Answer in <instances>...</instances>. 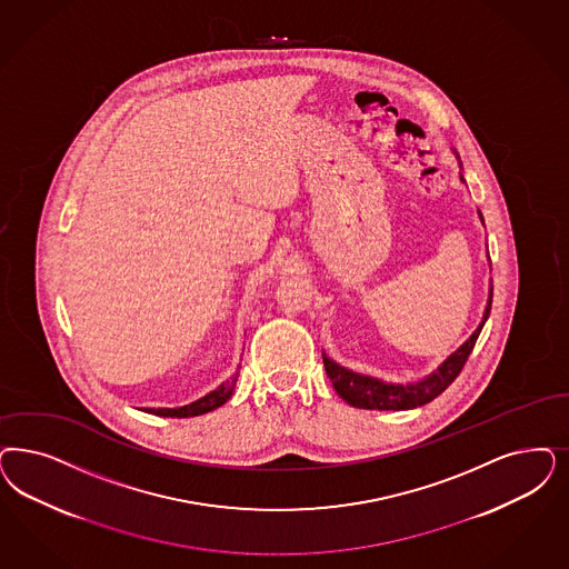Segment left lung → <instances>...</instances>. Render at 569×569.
Segmentation results:
<instances>
[{
	"mask_svg": "<svg viewBox=\"0 0 569 569\" xmlns=\"http://www.w3.org/2000/svg\"><path fill=\"white\" fill-rule=\"evenodd\" d=\"M481 216V212H479ZM483 220V216H481ZM491 311V290L488 298V307L483 319L479 323V328L472 332L469 340L435 370L427 378L413 382V385H391V382H382L372 376H363V373H355L342 366H338L330 357L323 355V366L326 372L332 380L336 392L353 408L361 410H413L420 408L425 403L432 401L435 397H439L441 392L450 387L451 382L458 378V373L462 372L470 351L481 333V328L486 326Z\"/></svg>",
	"mask_w": 569,
	"mask_h": 569,
	"instance_id": "1",
	"label": "left lung"
}]
</instances>
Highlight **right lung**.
<instances>
[{
	"label": "right lung",
	"mask_w": 569,
	"mask_h": 569,
	"mask_svg": "<svg viewBox=\"0 0 569 569\" xmlns=\"http://www.w3.org/2000/svg\"><path fill=\"white\" fill-rule=\"evenodd\" d=\"M237 376L239 372L231 376V380L222 382L216 391L208 392L206 397L197 399L189 406H182V408H149L144 410L147 413H156V416H166V418H191V416H201V413L212 412L216 408H220L222 403H227L233 395V389L237 385Z\"/></svg>",
	"instance_id": "1"
}]
</instances>
